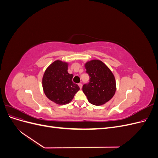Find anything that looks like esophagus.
I'll use <instances>...</instances> for the list:
<instances>
[{
	"label": "esophagus",
	"mask_w": 158,
	"mask_h": 158,
	"mask_svg": "<svg viewBox=\"0 0 158 158\" xmlns=\"http://www.w3.org/2000/svg\"><path fill=\"white\" fill-rule=\"evenodd\" d=\"M78 85H79L80 88V89H82V84H81V83H80V84H78Z\"/></svg>",
	"instance_id": "34e87169"
}]
</instances>
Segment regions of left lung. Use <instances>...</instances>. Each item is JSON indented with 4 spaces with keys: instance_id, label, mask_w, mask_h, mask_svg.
<instances>
[{
    "instance_id": "8db88e82",
    "label": "left lung",
    "mask_w": 158,
    "mask_h": 158,
    "mask_svg": "<svg viewBox=\"0 0 158 158\" xmlns=\"http://www.w3.org/2000/svg\"><path fill=\"white\" fill-rule=\"evenodd\" d=\"M84 66L89 76V82L83 85V92L90 103L102 106L111 99L115 94L117 87L114 76L100 60H88Z\"/></svg>"
}]
</instances>
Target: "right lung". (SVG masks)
<instances>
[{"mask_svg": "<svg viewBox=\"0 0 158 158\" xmlns=\"http://www.w3.org/2000/svg\"><path fill=\"white\" fill-rule=\"evenodd\" d=\"M69 63L56 60L45 71L42 86L46 97L58 105L69 103L80 88L73 82V74L68 73Z\"/></svg>", "mask_w": 158, "mask_h": 158, "instance_id": "add662e5", "label": "right lung"}]
</instances>
